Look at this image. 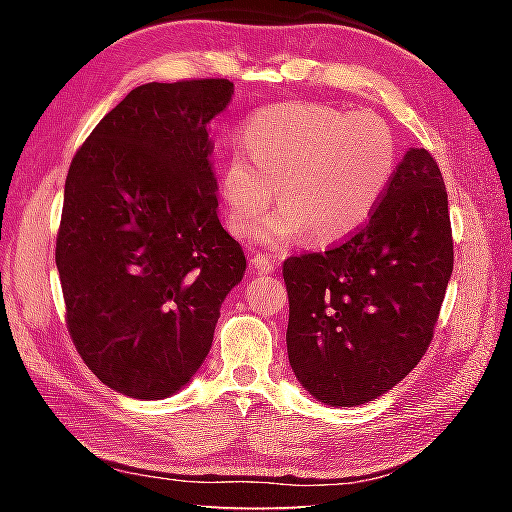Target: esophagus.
Returning <instances> with one entry per match:
<instances>
[{"instance_id":"1","label":"esophagus","mask_w":512,"mask_h":512,"mask_svg":"<svg viewBox=\"0 0 512 512\" xmlns=\"http://www.w3.org/2000/svg\"><path fill=\"white\" fill-rule=\"evenodd\" d=\"M250 264H253L255 271H259V273H273L275 268H277L275 259H271V257H259V255H255L253 259H250Z\"/></svg>"}]
</instances>
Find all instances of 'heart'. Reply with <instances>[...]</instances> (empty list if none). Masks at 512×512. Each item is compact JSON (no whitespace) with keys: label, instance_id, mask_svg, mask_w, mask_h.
<instances>
[{"label":"heart","instance_id":"1","mask_svg":"<svg viewBox=\"0 0 512 512\" xmlns=\"http://www.w3.org/2000/svg\"><path fill=\"white\" fill-rule=\"evenodd\" d=\"M395 142L372 112L323 103H280L248 121L246 151L235 149L221 173L225 223L250 237L275 201L257 237L282 248L307 232L311 244H336L366 223L391 183Z\"/></svg>","mask_w":512,"mask_h":512}]
</instances>
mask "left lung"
<instances>
[{"instance_id": "8db88e82", "label": "left lung", "mask_w": 512, "mask_h": 512, "mask_svg": "<svg viewBox=\"0 0 512 512\" xmlns=\"http://www.w3.org/2000/svg\"><path fill=\"white\" fill-rule=\"evenodd\" d=\"M452 268L443 176L427 149H409L357 235L282 266L289 363L302 388L329 406L395 388L429 348Z\"/></svg>"}]
</instances>
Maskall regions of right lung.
<instances>
[{
    "instance_id": "add662e5",
    "label": "right lung",
    "mask_w": 512,
    "mask_h": 512,
    "mask_svg": "<svg viewBox=\"0 0 512 512\" xmlns=\"http://www.w3.org/2000/svg\"><path fill=\"white\" fill-rule=\"evenodd\" d=\"M228 79L144 83L67 173L56 266L76 350L103 384L164 400L196 377L221 305L246 273L223 230L210 121Z\"/></svg>"
}]
</instances>
